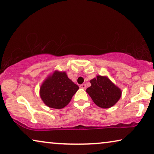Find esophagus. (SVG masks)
I'll list each match as a JSON object with an SVG mask.
<instances>
[{"mask_svg":"<svg viewBox=\"0 0 154 154\" xmlns=\"http://www.w3.org/2000/svg\"><path fill=\"white\" fill-rule=\"evenodd\" d=\"M79 87L81 88H84V89H85V88H86V84H82L79 86Z\"/></svg>","mask_w":154,"mask_h":154,"instance_id":"esophagus-1","label":"esophagus"}]
</instances>
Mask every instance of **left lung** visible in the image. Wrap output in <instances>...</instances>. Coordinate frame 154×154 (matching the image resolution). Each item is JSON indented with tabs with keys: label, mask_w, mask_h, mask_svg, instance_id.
I'll return each mask as SVG.
<instances>
[{
	"label": "left lung",
	"mask_w": 154,
	"mask_h": 154,
	"mask_svg": "<svg viewBox=\"0 0 154 154\" xmlns=\"http://www.w3.org/2000/svg\"><path fill=\"white\" fill-rule=\"evenodd\" d=\"M91 86L86 89L94 103L101 108H109L120 99L121 91L107 77L97 76L90 81Z\"/></svg>",
	"instance_id": "left-lung-1"
}]
</instances>
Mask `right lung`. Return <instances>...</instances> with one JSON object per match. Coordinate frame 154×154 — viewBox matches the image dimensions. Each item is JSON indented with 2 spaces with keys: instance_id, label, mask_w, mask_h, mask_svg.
Returning <instances> with one entry per match:
<instances>
[{
  "instance_id": "right-lung-1",
  "label": "right lung",
  "mask_w": 154,
  "mask_h": 154,
  "mask_svg": "<svg viewBox=\"0 0 154 154\" xmlns=\"http://www.w3.org/2000/svg\"><path fill=\"white\" fill-rule=\"evenodd\" d=\"M79 86L72 82L65 72L55 71L43 82L40 97L45 104L54 109H62L70 103Z\"/></svg>"
}]
</instances>
